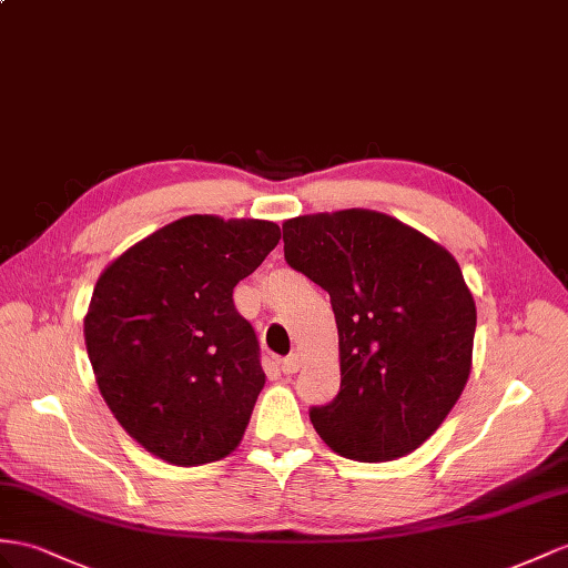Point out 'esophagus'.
<instances>
[{
  "mask_svg": "<svg viewBox=\"0 0 568 568\" xmlns=\"http://www.w3.org/2000/svg\"><path fill=\"white\" fill-rule=\"evenodd\" d=\"M300 365H302V359H300V355L297 353H293V355H287L283 362H281V369H283V374H295L297 369H300Z\"/></svg>",
  "mask_w": 568,
  "mask_h": 568,
  "instance_id": "1",
  "label": "esophagus"
}]
</instances>
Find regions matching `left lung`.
Returning a JSON list of instances; mask_svg holds the SVG:
<instances>
[{"instance_id":"1","label":"left lung","mask_w":568,"mask_h":568,"mask_svg":"<svg viewBox=\"0 0 568 568\" xmlns=\"http://www.w3.org/2000/svg\"><path fill=\"white\" fill-rule=\"evenodd\" d=\"M285 261L331 295L341 390L310 419L338 456H408L439 429L473 365L475 300L442 244L386 213L283 223Z\"/></svg>"}]
</instances>
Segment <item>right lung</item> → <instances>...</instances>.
Here are the masks:
<instances>
[{
    "label": "right lung",
    "mask_w": 568,
    "mask_h": 568,
    "mask_svg": "<svg viewBox=\"0 0 568 568\" xmlns=\"http://www.w3.org/2000/svg\"><path fill=\"white\" fill-rule=\"evenodd\" d=\"M278 240L268 221L186 215L100 273L85 351L108 408L149 454L192 468L242 442L266 374L232 290Z\"/></svg>",
    "instance_id": "add662e5"
}]
</instances>
